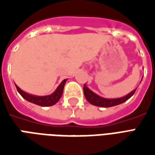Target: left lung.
I'll return each mask as SVG.
<instances>
[{
	"mask_svg": "<svg viewBox=\"0 0 155 155\" xmlns=\"http://www.w3.org/2000/svg\"><path fill=\"white\" fill-rule=\"evenodd\" d=\"M135 91H136V89L134 90L133 91H131L130 94H128L124 97L117 98V99H105V98H102L101 96H99L98 94L94 93L93 91H91L85 85V84L84 85V94L88 102L91 103V104H93V105H95V106L104 108L115 106V105H118V104H120L124 103V102H125L134 94Z\"/></svg>",
	"mask_w": 155,
	"mask_h": 155,
	"instance_id": "obj_1",
	"label": "left lung"
}]
</instances>
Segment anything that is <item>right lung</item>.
I'll return each instance as SVG.
<instances>
[{"label":"right lung","mask_w":155,"mask_h":155,"mask_svg":"<svg viewBox=\"0 0 155 155\" xmlns=\"http://www.w3.org/2000/svg\"><path fill=\"white\" fill-rule=\"evenodd\" d=\"M66 81L67 80L65 79V80L62 81L60 84V85L57 87V89L54 91V93H52L50 95H45V96H37V95H33V94L25 93V91L21 90L16 84H15L17 91L25 100H26L29 102H31V103L40 105V106L47 107V106L54 105V104H56L58 101H60V99L61 98V95L63 94V90H64V84H65Z\"/></svg>","instance_id":"1"}]
</instances>
